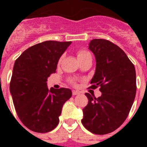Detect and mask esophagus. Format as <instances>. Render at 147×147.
Listing matches in <instances>:
<instances>
[{"label":"esophagus","mask_w":147,"mask_h":147,"mask_svg":"<svg viewBox=\"0 0 147 147\" xmlns=\"http://www.w3.org/2000/svg\"><path fill=\"white\" fill-rule=\"evenodd\" d=\"M72 94L74 95V96H76V95H79V94H80V92L76 91V90H73Z\"/></svg>","instance_id":"obj_1"}]
</instances>
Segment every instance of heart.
<instances>
[{
  "mask_svg": "<svg viewBox=\"0 0 147 147\" xmlns=\"http://www.w3.org/2000/svg\"><path fill=\"white\" fill-rule=\"evenodd\" d=\"M91 57V54L89 51H88L87 50H85V49H80L77 51V58L79 59L80 62L84 60V59H87V58ZM61 61V59H59V62ZM70 82L73 85L75 84V80H70Z\"/></svg>",
  "mask_w": 147,
  "mask_h": 147,
  "instance_id": "1",
  "label": "heart"
}]
</instances>
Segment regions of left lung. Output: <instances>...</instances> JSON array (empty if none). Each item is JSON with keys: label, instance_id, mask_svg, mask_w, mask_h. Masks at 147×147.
Here are the masks:
<instances>
[{"label": "left lung", "instance_id": "8db88e82", "mask_svg": "<svg viewBox=\"0 0 147 147\" xmlns=\"http://www.w3.org/2000/svg\"><path fill=\"white\" fill-rule=\"evenodd\" d=\"M88 49L96 60V71L89 88L100 87L102 96H85L83 126L92 133L105 135L118 129L126 120L136 93L134 65L121 48L105 39H94Z\"/></svg>", "mask_w": 147, "mask_h": 147}]
</instances>
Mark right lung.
<instances>
[{"label": "right lung", "mask_w": 147, "mask_h": 147, "mask_svg": "<svg viewBox=\"0 0 147 147\" xmlns=\"http://www.w3.org/2000/svg\"><path fill=\"white\" fill-rule=\"evenodd\" d=\"M71 42L49 40L24 51L15 60L10 93L17 114L30 130L45 133L59 123L63 105L72 96L68 88L49 90L47 79Z\"/></svg>", "instance_id": "right-lung-1"}]
</instances>
